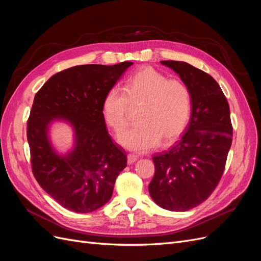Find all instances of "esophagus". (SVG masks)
I'll return each instance as SVG.
<instances>
[{"label":"esophagus","instance_id":"1","mask_svg":"<svg viewBox=\"0 0 261 261\" xmlns=\"http://www.w3.org/2000/svg\"><path fill=\"white\" fill-rule=\"evenodd\" d=\"M137 160H138V156H137L136 154H132V153H129V154L127 155V163H128V164L135 163Z\"/></svg>","mask_w":261,"mask_h":261}]
</instances>
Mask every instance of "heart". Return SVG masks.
<instances>
[{"label": "heart", "mask_w": 261, "mask_h": 261, "mask_svg": "<svg viewBox=\"0 0 261 261\" xmlns=\"http://www.w3.org/2000/svg\"><path fill=\"white\" fill-rule=\"evenodd\" d=\"M137 108L138 124L118 134L117 140L133 151L146 152L161 140H175L184 130L191 113V94L183 82L144 67L129 78L124 89L118 86L109 89L102 101V116L118 133L128 124L130 109Z\"/></svg>", "instance_id": "obj_1"}]
</instances>
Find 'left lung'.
Masks as SVG:
<instances>
[{"instance_id": "8db88e82", "label": "left lung", "mask_w": 261, "mask_h": 261, "mask_svg": "<svg viewBox=\"0 0 261 261\" xmlns=\"http://www.w3.org/2000/svg\"><path fill=\"white\" fill-rule=\"evenodd\" d=\"M161 64L187 87L192 114L180 140L153 155L149 194L163 209L187 211L208 198L223 174L233 136L230 108L219 84L203 70L179 61Z\"/></svg>"}]
</instances>
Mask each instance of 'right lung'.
Returning a JSON list of instances; mask_svg holds the SVG:
<instances>
[{"instance_id": "1", "label": "right lung", "mask_w": 261, "mask_h": 261, "mask_svg": "<svg viewBox=\"0 0 261 261\" xmlns=\"http://www.w3.org/2000/svg\"><path fill=\"white\" fill-rule=\"evenodd\" d=\"M132 65L122 62L70 67L53 75L36 93L27 122L34 176L70 211L87 213L105 206L126 168V152L107 130L102 101ZM54 120H64L74 130V147L66 155H59L49 141Z\"/></svg>"}]
</instances>
